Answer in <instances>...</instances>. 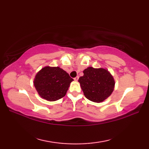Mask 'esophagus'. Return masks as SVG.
<instances>
[{
	"instance_id": "esophagus-1",
	"label": "esophagus",
	"mask_w": 149,
	"mask_h": 149,
	"mask_svg": "<svg viewBox=\"0 0 149 149\" xmlns=\"http://www.w3.org/2000/svg\"><path fill=\"white\" fill-rule=\"evenodd\" d=\"M78 79H79V76H77L76 77L74 78V81H77Z\"/></svg>"
}]
</instances>
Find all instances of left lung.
<instances>
[{
    "instance_id": "left-lung-1",
    "label": "left lung",
    "mask_w": 149,
    "mask_h": 149,
    "mask_svg": "<svg viewBox=\"0 0 149 149\" xmlns=\"http://www.w3.org/2000/svg\"><path fill=\"white\" fill-rule=\"evenodd\" d=\"M83 74L78 81L84 96L88 100L100 103L111 95L115 82L107 69L90 66L84 70Z\"/></svg>"
}]
</instances>
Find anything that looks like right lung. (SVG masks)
<instances>
[{"instance_id": "1", "label": "right lung", "mask_w": 149, "mask_h": 149, "mask_svg": "<svg viewBox=\"0 0 149 149\" xmlns=\"http://www.w3.org/2000/svg\"><path fill=\"white\" fill-rule=\"evenodd\" d=\"M73 81L68 73L59 66H47L36 74L33 83L42 99L56 101L65 96Z\"/></svg>"}]
</instances>
